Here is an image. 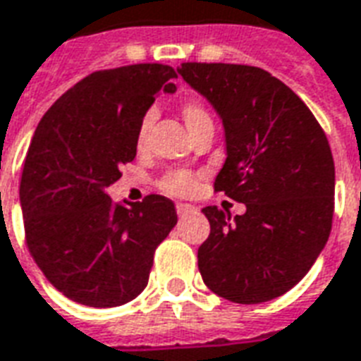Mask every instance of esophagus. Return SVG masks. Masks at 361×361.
<instances>
[{
    "mask_svg": "<svg viewBox=\"0 0 361 361\" xmlns=\"http://www.w3.org/2000/svg\"><path fill=\"white\" fill-rule=\"evenodd\" d=\"M176 212H178V216L180 217H185L189 216V214H195V212H197V206L183 204V202H180V204H176Z\"/></svg>",
    "mask_w": 361,
    "mask_h": 361,
    "instance_id": "esophagus-1",
    "label": "esophagus"
}]
</instances>
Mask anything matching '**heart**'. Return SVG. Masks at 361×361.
Masks as SVG:
<instances>
[{"instance_id": "1", "label": "heart", "mask_w": 361, "mask_h": 361, "mask_svg": "<svg viewBox=\"0 0 361 361\" xmlns=\"http://www.w3.org/2000/svg\"><path fill=\"white\" fill-rule=\"evenodd\" d=\"M180 111L189 132L195 130L197 126L204 125V123H212L208 109L197 100H185L181 104ZM151 125H153V111H145L140 123H137L136 140H134L137 153H142L145 149V145H147ZM197 185H199V178L192 172H187V170H172V172L164 174L161 180L157 181V187L164 195H170V197H189V195L195 192Z\"/></svg>"}]
</instances>
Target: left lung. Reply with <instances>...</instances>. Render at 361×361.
<instances>
[{"instance_id": "left-lung-1", "label": "left lung", "mask_w": 361, "mask_h": 361, "mask_svg": "<svg viewBox=\"0 0 361 361\" xmlns=\"http://www.w3.org/2000/svg\"><path fill=\"white\" fill-rule=\"evenodd\" d=\"M178 73L224 121L227 159L214 191L246 204L235 217L202 208L210 221L199 247L202 280L240 305L284 295L331 233L335 164L326 132L290 87L261 68L183 62Z\"/></svg>"}]
</instances>
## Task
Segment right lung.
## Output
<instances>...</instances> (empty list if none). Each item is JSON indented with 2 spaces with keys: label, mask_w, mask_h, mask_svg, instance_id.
Instances as JSON below:
<instances>
[{
  "label": "right lung",
  "mask_w": 361,
  "mask_h": 361,
  "mask_svg": "<svg viewBox=\"0 0 361 361\" xmlns=\"http://www.w3.org/2000/svg\"><path fill=\"white\" fill-rule=\"evenodd\" d=\"M174 77L164 64L94 71L35 128L20 178L24 236L47 280L71 301L109 309L136 299L178 221L166 197L126 208L107 195L136 157L142 115L161 90L174 92Z\"/></svg>",
  "instance_id": "1"
}]
</instances>
